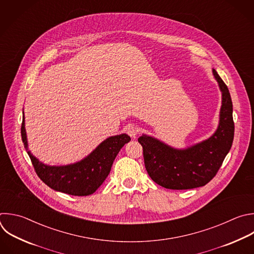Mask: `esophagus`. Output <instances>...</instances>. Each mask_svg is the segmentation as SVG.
Instances as JSON below:
<instances>
[{"instance_id":"34e87169","label":"esophagus","mask_w":254,"mask_h":254,"mask_svg":"<svg viewBox=\"0 0 254 254\" xmlns=\"http://www.w3.org/2000/svg\"><path fill=\"white\" fill-rule=\"evenodd\" d=\"M127 134H128L130 137L135 138L136 135H137V133H138V128H137L136 127H134V126H128V127H127Z\"/></svg>"}]
</instances>
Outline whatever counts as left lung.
<instances>
[{"label":"left lung","mask_w":254,"mask_h":254,"mask_svg":"<svg viewBox=\"0 0 254 254\" xmlns=\"http://www.w3.org/2000/svg\"><path fill=\"white\" fill-rule=\"evenodd\" d=\"M212 73L222 100L218 127L210 137L182 149L147 134L138 137L146 172L162 188L180 190L205 186L215 177L230 150L234 136L232 102L226 84L214 68Z\"/></svg>","instance_id":"obj_1"}]
</instances>
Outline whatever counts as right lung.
<instances>
[{
  "instance_id": "add662e5",
  "label": "right lung",
  "mask_w": 254,
  "mask_h": 254,
  "mask_svg": "<svg viewBox=\"0 0 254 254\" xmlns=\"http://www.w3.org/2000/svg\"><path fill=\"white\" fill-rule=\"evenodd\" d=\"M21 133L38 177L52 190L75 196L90 195L103 185L119 151L130 140L127 133L110 136L79 161L66 165H48L40 161L28 149L25 117Z\"/></svg>"
}]
</instances>
